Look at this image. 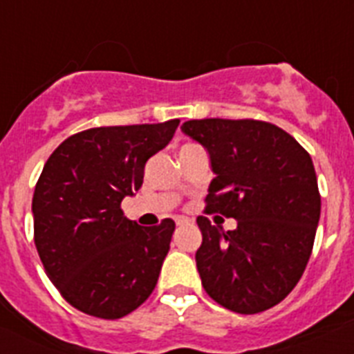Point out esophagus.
<instances>
[{
  "label": "esophagus",
  "instance_id": "obj_1",
  "mask_svg": "<svg viewBox=\"0 0 354 354\" xmlns=\"http://www.w3.org/2000/svg\"><path fill=\"white\" fill-rule=\"evenodd\" d=\"M189 222H191V218H187V216H176V226H185Z\"/></svg>",
  "mask_w": 354,
  "mask_h": 354
}]
</instances>
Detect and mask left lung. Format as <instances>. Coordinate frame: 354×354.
<instances>
[{
	"mask_svg": "<svg viewBox=\"0 0 354 354\" xmlns=\"http://www.w3.org/2000/svg\"><path fill=\"white\" fill-rule=\"evenodd\" d=\"M182 130L207 149L216 174L205 215L236 221L222 232L207 216L196 218L204 290L233 313L268 310L294 290L313 253L322 196L310 154L257 119H193Z\"/></svg>",
	"mask_w": 354,
	"mask_h": 354,
	"instance_id": "8db88e82",
	"label": "left lung"
}]
</instances>
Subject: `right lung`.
I'll return each mask as SVG.
<instances>
[{
	"label": "right lung",
	"mask_w": 354,
	"mask_h": 354,
	"mask_svg": "<svg viewBox=\"0 0 354 354\" xmlns=\"http://www.w3.org/2000/svg\"><path fill=\"white\" fill-rule=\"evenodd\" d=\"M180 119L73 133L44 165L32 196L35 244L47 277L80 313L119 319L143 305L160 277L174 221H128L124 196L145 163L172 139Z\"/></svg>",
	"instance_id": "1"
}]
</instances>
